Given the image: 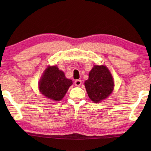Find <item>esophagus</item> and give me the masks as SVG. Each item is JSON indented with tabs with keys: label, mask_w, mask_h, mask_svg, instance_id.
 I'll list each match as a JSON object with an SVG mask.
<instances>
[{
	"label": "esophagus",
	"mask_w": 151,
	"mask_h": 151,
	"mask_svg": "<svg viewBox=\"0 0 151 151\" xmlns=\"http://www.w3.org/2000/svg\"><path fill=\"white\" fill-rule=\"evenodd\" d=\"M74 84H75V85L76 86H80L82 84V81L80 80H76L75 82H74Z\"/></svg>",
	"instance_id": "esophagus-1"
}]
</instances>
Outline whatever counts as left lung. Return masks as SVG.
Segmentation results:
<instances>
[{
    "instance_id": "left-lung-1",
    "label": "left lung",
    "mask_w": 151,
    "mask_h": 151,
    "mask_svg": "<svg viewBox=\"0 0 151 151\" xmlns=\"http://www.w3.org/2000/svg\"><path fill=\"white\" fill-rule=\"evenodd\" d=\"M86 92L93 102L98 103L110 96L114 87L113 76L104 65H94L84 82Z\"/></svg>"
}]
</instances>
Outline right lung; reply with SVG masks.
<instances>
[{
	"label": "right lung",
	"instance_id": "add662e5",
	"mask_svg": "<svg viewBox=\"0 0 151 151\" xmlns=\"http://www.w3.org/2000/svg\"><path fill=\"white\" fill-rule=\"evenodd\" d=\"M72 84V80L67 79L64 72L59 70L57 66H49L41 76L38 86L40 93L45 97L60 101Z\"/></svg>",
	"mask_w": 151,
	"mask_h": 151
}]
</instances>
